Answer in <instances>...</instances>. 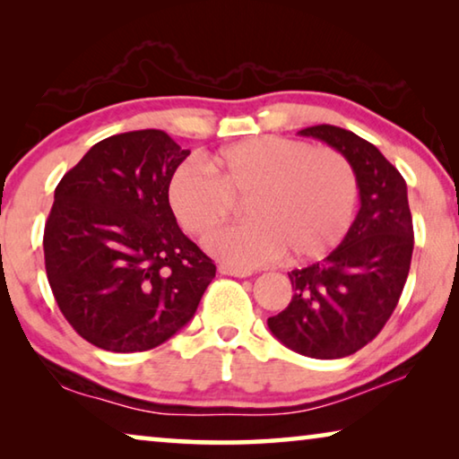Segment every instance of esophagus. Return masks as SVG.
<instances>
[{"label":"esophagus","instance_id":"34e87169","mask_svg":"<svg viewBox=\"0 0 459 459\" xmlns=\"http://www.w3.org/2000/svg\"><path fill=\"white\" fill-rule=\"evenodd\" d=\"M221 275H232V277H248L251 275V269L243 267H230V265H219Z\"/></svg>","mask_w":459,"mask_h":459}]
</instances>
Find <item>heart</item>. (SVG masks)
Instances as JSON below:
<instances>
[{
	"label": "heart",
	"mask_w": 459,
	"mask_h": 459,
	"mask_svg": "<svg viewBox=\"0 0 459 459\" xmlns=\"http://www.w3.org/2000/svg\"><path fill=\"white\" fill-rule=\"evenodd\" d=\"M356 174L344 155L298 139L263 135L224 147L204 161L188 160L169 182V206L194 237L227 222L245 200L248 222L206 240L214 257L255 267L283 257L304 263L336 247L352 222Z\"/></svg>",
	"instance_id": "obj_1"
}]
</instances>
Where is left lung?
<instances>
[{"instance_id":"1","label":"left lung","mask_w":459,"mask_h":459,"mask_svg":"<svg viewBox=\"0 0 459 459\" xmlns=\"http://www.w3.org/2000/svg\"><path fill=\"white\" fill-rule=\"evenodd\" d=\"M351 161L360 211L328 257L293 269V298L269 317L273 336L309 359H344L385 328L399 304L413 255V219L399 169L367 139L333 126L299 131Z\"/></svg>"}]
</instances>
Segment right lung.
I'll use <instances>...</instances> for the list:
<instances>
[{"mask_svg":"<svg viewBox=\"0 0 459 459\" xmlns=\"http://www.w3.org/2000/svg\"><path fill=\"white\" fill-rule=\"evenodd\" d=\"M188 155L160 129L111 135L54 190L46 275L62 316L97 348L164 344L192 320L216 275L169 206V182Z\"/></svg>","mask_w":459,"mask_h":459,"instance_id":"1","label":"right lung"}]
</instances>
